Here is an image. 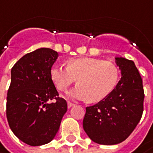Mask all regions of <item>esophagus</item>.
<instances>
[{"label":"esophagus","mask_w":153,"mask_h":153,"mask_svg":"<svg viewBox=\"0 0 153 153\" xmlns=\"http://www.w3.org/2000/svg\"><path fill=\"white\" fill-rule=\"evenodd\" d=\"M75 104L73 103H71V102H68V109H70V108H72V107H74Z\"/></svg>","instance_id":"esophagus-1"}]
</instances>
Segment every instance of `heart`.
Masks as SVG:
<instances>
[{
    "label": "heart",
    "instance_id": "heart-1",
    "mask_svg": "<svg viewBox=\"0 0 153 153\" xmlns=\"http://www.w3.org/2000/svg\"><path fill=\"white\" fill-rule=\"evenodd\" d=\"M50 77L59 91H64L76 81L68 93L71 98L98 102L108 96L118 82L119 72L116 65L103 60L84 57L70 60L68 67L55 64L50 68Z\"/></svg>",
    "mask_w": 153,
    "mask_h": 153
}]
</instances>
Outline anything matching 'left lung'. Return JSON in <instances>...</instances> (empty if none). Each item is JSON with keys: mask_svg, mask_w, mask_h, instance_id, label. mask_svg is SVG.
<instances>
[{"mask_svg": "<svg viewBox=\"0 0 153 153\" xmlns=\"http://www.w3.org/2000/svg\"><path fill=\"white\" fill-rule=\"evenodd\" d=\"M122 78L100 102L86 107L83 128L93 142L116 145L131 134L143 113L142 79L133 61L116 57Z\"/></svg>", "mask_w": 153, "mask_h": 153, "instance_id": "left-lung-1", "label": "left lung"}]
</instances>
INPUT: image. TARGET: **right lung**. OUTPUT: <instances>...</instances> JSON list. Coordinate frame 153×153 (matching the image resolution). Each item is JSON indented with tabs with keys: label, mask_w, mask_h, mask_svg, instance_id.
Returning a JSON list of instances; mask_svg holds the SVG:
<instances>
[{
	"label": "right lung",
	"mask_w": 153,
	"mask_h": 153,
	"mask_svg": "<svg viewBox=\"0 0 153 153\" xmlns=\"http://www.w3.org/2000/svg\"><path fill=\"white\" fill-rule=\"evenodd\" d=\"M58 56L55 50L40 48L21 57L11 70L7 118L13 133L29 146L50 142L68 110L50 77Z\"/></svg>",
	"instance_id": "right-lung-1"
}]
</instances>
